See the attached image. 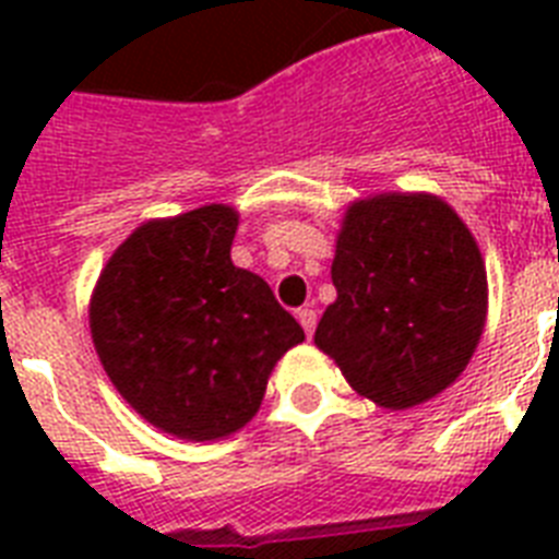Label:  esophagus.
Returning <instances> with one entry per match:
<instances>
[{"instance_id":"1","label":"esophagus","mask_w":559,"mask_h":559,"mask_svg":"<svg viewBox=\"0 0 559 559\" xmlns=\"http://www.w3.org/2000/svg\"><path fill=\"white\" fill-rule=\"evenodd\" d=\"M296 319L301 322V328H305L307 336H313V331H316V310H313V307H301V310L296 313Z\"/></svg>"}]
</instances>
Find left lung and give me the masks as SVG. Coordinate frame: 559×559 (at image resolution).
Returning a JSON list of instances; mask_svg holds the SVG:
<instances>
[{
    "label": "left lung",
    "mask_w": 559,
    "mask_h": 559,
    "mask_svg": "<svg viewBox=\"0 0 559 559\" xmlns=\"http://www.w3.org/2000/svg\"><path fill=\"white\" fill-rule=\"evenodd\" d=\"M336 301L316 345L350 389L400 412L459 380L487 319V272L464 219L432 193H377L345 211Z\"/></svg>",
    "instance_id": "obj_1"
}]
</instances>
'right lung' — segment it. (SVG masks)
<instances>
[{
    "label": "right lung",
    "instance_id": "obj_1",
    "mask_svg": "<svg viewBox=\"0 0 559 559\" xmlns=\"http://www.w3.org/2000/svg\"><path fill=\"white\" fill-rule=\"evenodd\" d=\"M237 211L151 219L118 246L90 331L118 394L156 429L217 441L261 408L272 368L305 331L270 284L231 263Z\"/></svg>",
    "mask_w": 559,
    "mask_h": 559
}]
</instances>
